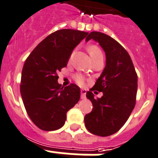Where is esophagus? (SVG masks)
<instances>
[{"label": "esophagus", "instance_id": "1", "mask_svg": "<svg viewBox=\"0 0 158 158\" xmlns=\"http://www.w3.org/2000/svg\"><path fill=\"white\" fill-rule=\"evenodd\" d=\"M86 97V90L85 89H81V98H85Z\"/></svg>", "mask_w": 158, "mask_h": 158}]
</instances>
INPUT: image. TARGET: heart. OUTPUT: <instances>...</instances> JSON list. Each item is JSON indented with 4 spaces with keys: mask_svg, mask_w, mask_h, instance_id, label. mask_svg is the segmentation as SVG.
Here are the masks:
<instances>
[{
    "mask_svg": "<svg viewBox=\"0 0 158 158\" xmlns=\"http://www.w3.org/2000/svg\"><path fill=\"white\" fill-rule=\"evenodd\" d=\"M88 51L89 53V55L90 57H91V59H94V58L97 57L98 55H102V52H101V50H99V48H98V46H96V45H90V46H89V48H88ZM75 79H76V82L79 84L83 85V84H84V77L81 76V75H77Z\"/></svg>",
    "mask_w": 158,
    "mask_h": 158,
    "instance_id": "1",
    "label": "heart"
}]
</instances>
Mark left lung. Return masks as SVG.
Segmentation results:
<instances>
[{
    "mask_svg": "<svg viewBox=\"0 0 158 158\" xmlns=\"http://www.w3.org/2000/svg\"><path fill=\"white\" fill-rule=\"evenodd\" d=\"M93 39L103 48L106 65L86 97L92 102L93 109L84 117L85 127L91 133L107 137L118 131L127 122L136 103L138 75L127 50L108 35L93 31L86 41ZM94 89L103 92L97 100Z\"/></svg>",
    "mask_w": 158,
    "mask_h": 158,
    "instance_id": "1",
    "label": "left lung"
}]
</instances>
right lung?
<instances>
[{
    "label": "right lung",
    "instance_id": "add662e5",
    "mask_svg": "<svg viewBox=\"0 0 158 158\" xmlns=\"http://www.w3.org/2000/svg\"><path fill=\"white\" fill-rule=\"evenodd\" d=\"M88 32L63 29L43 40L23 66L20 94L30 118L44 131L62 127L67 112L80 98V89L71 84L62 87L57 73L66 67L73 50Z\"/></svg>",
    "mask_w": 158,
    "mask_h": 158
}]
</instances>
